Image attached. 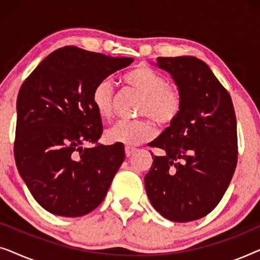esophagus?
I'll use <instances>...</instances> for the list:
<instances>
[{"mask_svg":"<svg viewBox=\"0 0 260 260\" xmlns=\"http://www.w3.org/2000/svg\"><path fill=\"white\" fill-rule=\"evenodd\" d=\"M135 151H136V149H135V148L125 147V155H126V157H130V156H133Z\"/></svg>","mask_w":260,"mask_h":260,"instance_id":"34e87169","label":"esophagus"}]
</instances>
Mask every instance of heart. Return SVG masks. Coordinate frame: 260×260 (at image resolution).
<instances>
[{
	"label": "heart",
	"mask_w": 260,
	"mask_h": 260,
	"mask_svg": "<svg viewBox=\"0 0 260 260\" xmlns=\"http://www.w3.org/2000/svg\"><path fill=\"white\" fill-rule=\"evenodd\" d=\"M124 81L142 94L138 116L148 117L161 126H168L179 116L182 99L176 87L170 86L166 77L148 66H140L124 76ZM115 86L110 78L99 81L92 90L91 103L102 119L112 115ZM155 126L149 119L120 120L106 130L105 138L110 143L134 147L151 140Z\"/></svg>",
	"instance_id": "b5f03b06"
}]
</instances>
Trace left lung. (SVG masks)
<instances>
[{
    "label": "left lung",
    "mask_w": 260,
    "mask_h": 260,
    "mask_svg": "<svg viewBox=\"0 0 260 260\" xmlns=\"http://www.w3.org/2000/svg\"><path fill=\"white\" fill-rule=\"evenodd\" d=\"M182 99L170 126L152 141L144 177L152 207L175 222L193 221L216 207L232 180L238 159L237 119L231 95L207 63L195 56L157 58Z\"/></svg>",
    "instance_id": "8db88e82"
}]
</instances>
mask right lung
<instances>
[{"instance_id": "right-lung-1", "label": "right lung", "mask_w": 260, "mask_h": 260, "mask_svg": "<svg viewBox=\"0 0 260 260\" xmlns=\"http://www.w3.org/2000/svg\"><path fill=\"white\" fill-rule=\"evenodd\" d=\"M134 61L66 46L23 81L16 102L14 156L38 204L60 216H81L104 200L125 154L122 144H96L102 118L91 103L99 81Z\"/></svg>"}]
</instances>
